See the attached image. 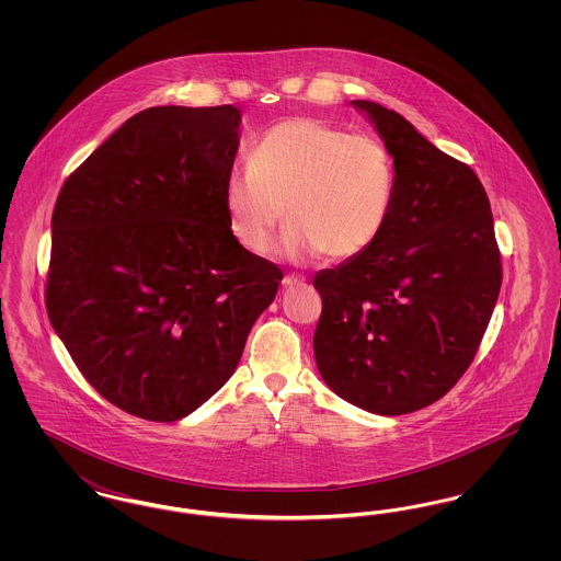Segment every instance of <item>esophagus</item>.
I'll return each instance as SVG.
<instances>
[{"instance_id":"1","label":"esophagus","mask_w":561,"mask_h":561,"mask_svg":"<svg viewBox=\"0 0 561 561\" xmlns=\"http://www.w3.org/2000/svg\"><path fill=\"white\" fill-rule=\"evenodd\" d=\"M300 284H305V277H302V275H294V273H288V275L282 279V286H284V288H294V286H300Z\"/></svg>"}]
</instances>
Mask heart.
<instances>
[{
	"mask_svg": "<svg viewBox=\"0 0 561 561\" xmlns=\"http://www.w3.org/2000/svg\"><path fill=\"white\" fill-rule=\"evenodd\" d=\"M393 197L389 147L316 117L271 126L222 187L229 229L252 254L267 252L284 216L293 220L279 243L290 259L362 254L387 227Z\"/></svg>",
	"mask_w": 561,
	"mask_h": 561,
	"instance_id": "obj_1",
	"label": "heart"
}]
</instances>
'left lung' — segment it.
Listing matches in <instances>:
<instances>
[{
	"mask_svg": "<svg viewBox=\"0 0 561 561\" xmlns=\"http://www.w3.org/2000/svg\"><path fill=\"white\" fill-rule=\"evenodd\" d=\"M396 160L387 227L368 250L316 275L313 336L325 385L373 414L442 400L471 366L503 282L490 199L478 174L400 113L353 101Z\"/></svg>",
	"mask_w": 561,
	"mask_h": 561,
	"instance_id": "1",
	"label": "left lung"
}]
</instances>
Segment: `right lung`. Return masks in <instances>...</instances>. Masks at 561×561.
Here are the masks:
<instances>
[{
    "label": "right lung",
    "instance_id": "add662e5",
    "mask_svg": "<svg viewBox=\"0 0 561 561\" xmlns=\"http://www.w3.org/2000/svg\"><path fill=\"white\" fill-rule=\"evenodd\" d=\"M240 108L136 113L76 168L53 213L46 311L119 410L174 423L231 378L282 268L229 229Z\"/></svg>",
    "mask_w": 561,
    "mask_h": 561
}]
</instances>
